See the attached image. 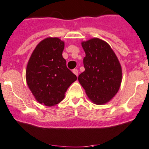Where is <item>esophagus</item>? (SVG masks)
I'll use <instances>...</instances> for the list:
<instances>
[{
    "mask_svg": "<svg viewBox=\"0 0 149 149\" xmlns=\"http://www.w3.org/2000/svg\"><path fill=\"white\" fill-rule=\"evenodd\" d=\"M73 73H74V74L76 75V76H78V75H79V71H78L77 69H73Z\"/></svg>",
    "mask_w": 149,
    "mask_h": 149,
    "instance_id": "obj_1",
    "label": "esophagus"
}]
</instances>
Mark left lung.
Wrapping results in <instances>:
<instances>
[{
  "label": "left lung",
  "mask_w": 149,
  "mask_h": 149,
  "mask_svg": "<svg viewBox=\"0 0 149 149\" xmlns=\"http://www.w3.org/2000/svg\"><path fill=\"white\" fill-rule=\"evenodd\" d=\"M86 53L85 70L79 76V81L86 95L96 104L110 101L118 93L122 81V68L108 43L99 38L81 42Z\"/></svg>",
  "instance_id": "left-lung-1"
}]
</instances>
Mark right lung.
<instances>
[{"instance_id": "add662e5", "label": "right lung", "mask_w": 149, "mask_h": 149, "mask_svg": "<svg viewBox=\"0 0 149 149\" xmlns=\"http://www.w3.org/2000/svg\"><path fill=\"white\" fill-rule=\"evenodd\" d=\"M64 42L47 37L33 51L26 66V83L36 100L45 106L60 103L77 77L66 66L63 58Z\"/></svg>"}]
</instances>
